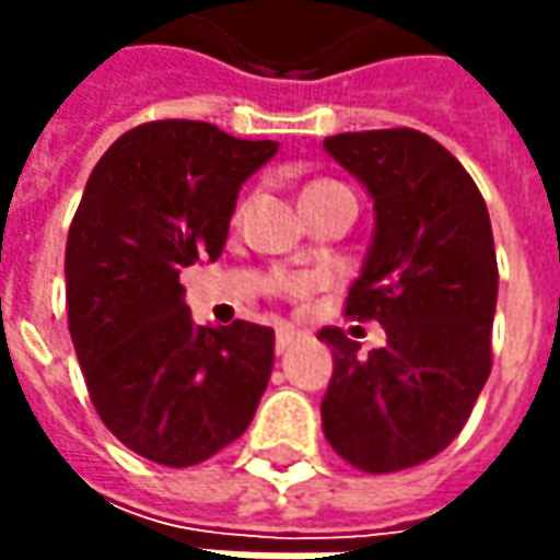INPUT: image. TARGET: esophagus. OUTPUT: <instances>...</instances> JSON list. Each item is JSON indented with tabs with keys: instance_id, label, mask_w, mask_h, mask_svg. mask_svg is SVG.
Here are the masks:
<instances>
[{
	"instance_id": "34e87169",
	"label": "esophagus",
	"mask_w": 560,
	"mask_h": 560,
	"mask_svg": "<svg viewBox=\"0 0 560 560\" xmlns=\"http://www.w3.org/2000/svg\"><path fill=\"white\" fill-rule=\"evenodd\" d=\"M295 339H299V334H295V330H290V327H280V330H277V339H273V346H277V352L283 355V352L290 349Z\"/></svg>"
}]
</instances>
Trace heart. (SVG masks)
<instances>
[{
  "label": "heart",
  "instance_id": "b5f03b06",
  "mask_svg": "<svg viewBox=\"0 0 560 560\" xmlns=\"http://www.w3.org/2000/svg\"><path fill=\"white\" fill-rule=\"evenodd\" d=\"M320 184H330V180H317V184H308L305 189H312V186H320Z\"/></svg>",
  "mask_w": 560,
  "mask_h": 560
}]
</instances>
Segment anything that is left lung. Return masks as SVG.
Wrapping results in <instances>:
<instances>
[{
    "instance_id": "1",
    "label": "left lung",
    "mask_w": 560,
    "mask_h": 560,
    "mask_svg": "<svg viewBox=\"0 0 560 560\" xmlns=\"http://www.w3.org/2000/svg\"><path fill=\"white\" fill-rule=\"evenodd\" d=\"M324 149L371 189L376 233L346 317L380 320L386 346L324 327L334 380L324 436L364 474L436 458L464 430L492 371L499 265L483 196L462 162L411 127L336 133Z\"/></svg>"
}]
</instances>
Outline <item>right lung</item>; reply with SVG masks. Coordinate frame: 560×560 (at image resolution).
I'll return each instance as SVG.
<instances>
[{
  "instance_id": "add662e5",
  "label": "right lung",
  "mask_w": 560,
  "mask_h": 560,
  "mask_svg": "<svg viewBox=\"0 0 560 560\" xmlns=\"http://www.w3.org/2000/svg\"><path fill=\"white\" fill-rule=\"evenodd\" d=\"M277 152L205 120H149L93 167L65 248L68 330L102 423L130 452L192 467L246 433L273 330L196 327L180 268L224 252L240 186Z\"/></svg>"
}]
</instances>
